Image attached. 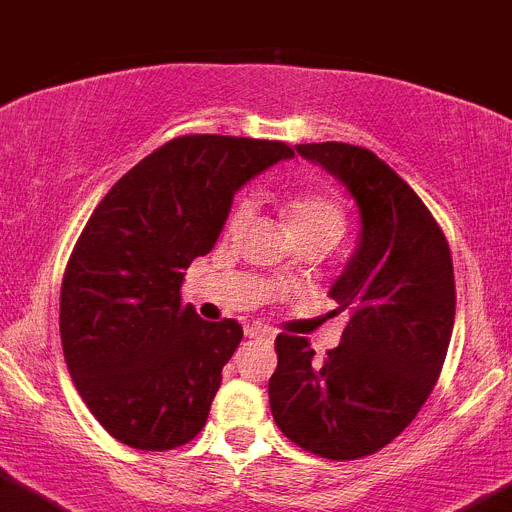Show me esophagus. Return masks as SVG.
Listing matches in <instances>:
<instances>
[{
  "label": "esophagus",
  "mask_w": 512,
  "mask_h": 512,
  "mask_svg": "<svg viewBox=\"0 0 512 512\" xmlns=\"http://www.w3.org/2000/svg\"><path fill=\"white\" fill-rule=\"evenodd\" d=\"M245 334L250 336V339H260V342H273V339H275L273 331L265 329V326H260V324H250L245 329Z\"/></svg>",
  "instance_id": "1"
}]
</instances>
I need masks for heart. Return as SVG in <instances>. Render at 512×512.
Returning <instances> with one entry per match:
<instances>
[{"mask_svg": "<svg viewBox=\"0 0 512 512\" xmlns=\"http://www.w3.org/2000/svg\"><path fill=\"white\" fill-rule=\"evenodd\" d=\"M283 214L288 219V227L293 237H306V234H329L339 237L344 227V211L336 201L334 193L329 191H298L283 204ZM250 219V206H234L229 216V232H239Z\"/></svg>", "mask_w": 512, "mask_h": 512, "instance_id": "heart-1", "label": "heart"}]
</instances>
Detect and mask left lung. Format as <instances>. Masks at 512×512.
Returning a JSON list of instances; mask_svg holds the SVG:
<instances>
[{"label":"left lung","instance_id":"obj_1","mask_svg":"<svg viewBox=\"0 0 512 512\" xmlns=\"http://www.w3.org/2000/svg\"><path fill=\"white\" fill-rule=\"evenodd\" d=\"M347 186L357 247L329 288L349 321L324 362L303 336L275 339L267 395L278 428L326 459L375 454L434 390L454 329V267L444 232L403 178L365 147L296 145ZM334 311V313H336Z\"/></svg>","mask_w":512,"mask_h":512}]
</instances>
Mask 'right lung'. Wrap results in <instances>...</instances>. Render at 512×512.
<instances>
[{"label": "right lung", "instance_id": "obj_1", "mask_svg": "<svg viewBox=\"0 0 512 512\" xmlns=\"http://www.w3.org/2000/svg\"><path fill=\"white\" fill-rule=\"evenodd\" d=\"M290 158L285 142L178 137L91 214L63 275L61 342L78 395L122 444L176 449L204 428L242 326L181 306L183 270L214 250L234 193Z\"/></svg>", "mask_w": 512, "mask_h": 512}]
</instances>
